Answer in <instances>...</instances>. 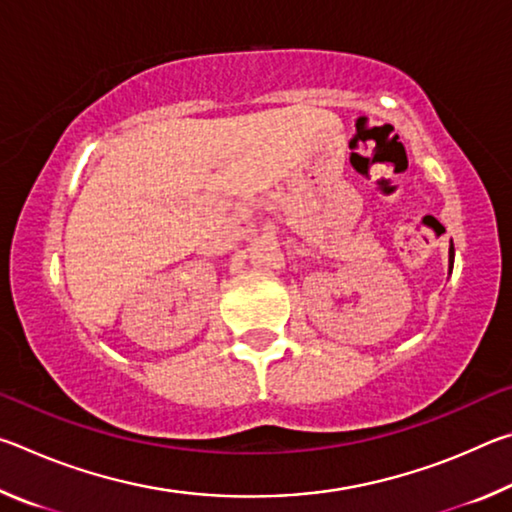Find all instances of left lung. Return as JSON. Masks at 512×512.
I'll return each instance as SVG.
<instances>
[{"label": "left lung", "mask_w": 512, "mask_h": 512, "mask_svg": "<svg viewBox=\"0 0 512 512\" xmlns=\"http://www.w3.org/2000/svg\"><path fill=\"white\" fill-rule=\"evenodd\" d=\"M454 266V246H449V271H452Z\"/></svg>", "instance_id": "left-lung-1"}]
</instances>
